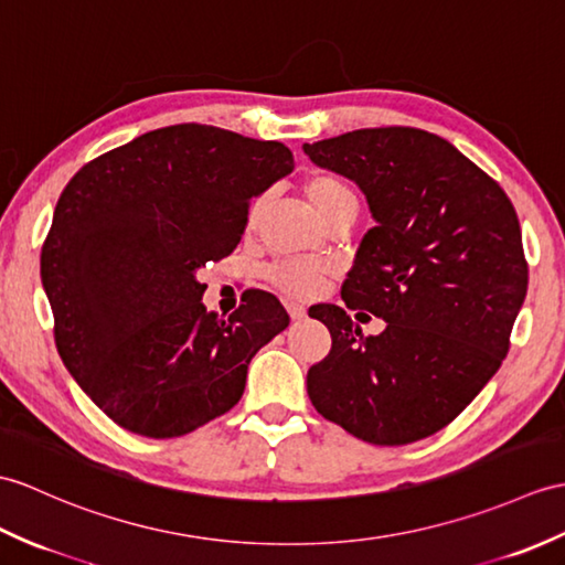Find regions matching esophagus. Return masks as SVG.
Here are the masks:
<instances>
[{
  "label": "esophagus",
  "instance_id": "34e87169",
  "mask_svg": "<svg viewBox=\"0 0 565 565\" xmlns=\"http://www.w3.org/2000/svg\"><path fill=\"white\" fill-rule=\"evenodd\" d=\"M286 310H288V315H291V320H303L306 318V315H308V310H306V306L303 303H294V300H291V303H286Z\"/></svg>",
  "mask_w": 565,
  "mask_h": 565
}]
</instances>
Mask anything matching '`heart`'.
Wrapping results in <instances>:
<instances>
[{
    "mask_svg": "<svg viewBox=\"0 0 565 565\" xmlns=\"http://www.w3.org/2000/svg\"><path fill=\"white\" fill-rule=\"evenodd\" d=\"M306 196L310 204L315 206L327 223L339 218V216H356L359 214V194L353 190L344 178H339L334 173H315L306 180ZM262 206H265V200H255L250 206V223L257 221ZM330 265L324 262H315V259H279L274 262L265 269V277L269 284L286 294L294 296H312L318 294L324 286L327 277H330Z\"/></svg>",
    "mask_w": 565,
    "mask_h": 565,
    "instance_id": "b5f03b06",
    "label": "heart"
}]
</instances>
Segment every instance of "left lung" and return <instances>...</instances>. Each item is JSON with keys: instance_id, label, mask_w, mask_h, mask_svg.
Listing matches in <instances>:
<instances>
[{"instance_id": "1", "label": "left lung", "mask_w": 565, "mask_h": 565, "mask_svg": "<svg viewBox=\"0 0 565 565\" xmlns=\"http://www.w3.org/2000/svg\"><path fill=\"white\" fill-rule=\"evenodd\" d=\"M303 151L356 182L375 218L342 286L344 308H310L332 349L308 371V397L365 443L428 438L508 353L527 296L515 206L450 141L424 129H353ZM349 309L383 317L386 330L363 338Z\"/></svg>"}]
</instances>
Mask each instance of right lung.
<instances>
[{
    "label": "right lung",
    "instance_id": "1",
    "mask_svg": "<svg viewBox=\"0 0 565 565\" xmlns=\"http://www.w3.org/2000/svg\"><path fill=\"white\" fill-rule=\"evenodd\" d=\"M291 170L281 141L188 122L103 153L67 182L41 279L64 365L117 426L178 438L238 404L247 365L288 312L255 288L221 320L196 271L235 250L253 196Z\"/></svg>",
    "mask_w": 565,
    "mask_h": 565
}]
</instances>
